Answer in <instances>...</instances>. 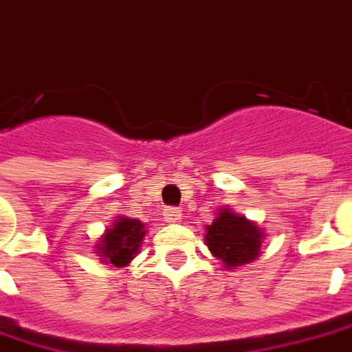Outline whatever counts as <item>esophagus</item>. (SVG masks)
Returning <instances> with one entry per match:
<instances>
[{"label": "esophagus", "instance_id": "esophagus-1", "mask_svg": "<svg viewBox=\"0 0 352 352\" xmlns=\"http://www.w3.org/2000/svg\"><path fill=\"white\" fill-rule=\"evenodd\" d=\"M162 217H164V220H166L168 224H178V222L182 220V210H178V208H174V207H168V208H164Z\"/></svg>", "mask_w": 352, "mask_h": 352}]
</instances>
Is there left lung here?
Here are the masks:
<instances>
[{
  "label": "left lung",
  "instance_id": "left-lung-1",
  "mask_svg": "<svg viewBox=\"0 0 352 352\" xmlns=\"http://www.w3.org/2000/svg\"><path fill=\"white\" fill-rule=\"evenodd\" d=\"M205 230L208 251L224 263L226 270H236L237 266L253 263L261 254L263 230L230 208H220L212 224Z\"/></svg>",
  "mask_w": 352,
  "mask_h": 352
}]
</instances>
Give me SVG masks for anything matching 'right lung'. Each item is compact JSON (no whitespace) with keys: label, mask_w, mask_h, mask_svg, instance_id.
I'll return each instance as SVG.
<instances>
[{"label":"right lung","mask_w":352,"mask_h":352,"mask_svg":"<svg viewBox=\"0 0 352 352\" xmlns=\"http://www.w3.org/2000/svg\"><path fill=\"white\" fill-rule=\"evenodd\" d=\"M145 237V224L138 218L118 217L115 224L107 228L105 234L99 237L96 253L101 256V263L109 266H128L135 254L140 253V247Z\"/></svg>","instance_id":"add662e5"}]
</instances>
